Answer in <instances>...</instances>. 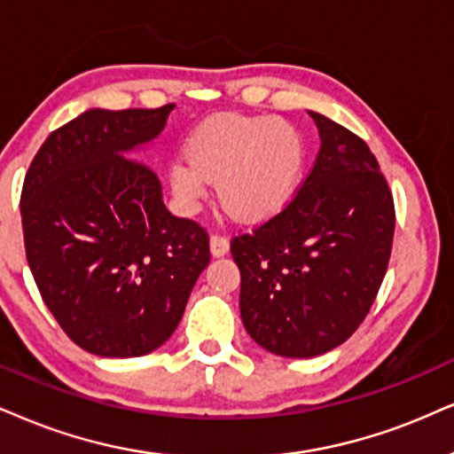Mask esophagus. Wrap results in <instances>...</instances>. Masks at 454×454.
Instances as JSON below:
<instances>
[{
  "mask_svg": "<svg viewBox=\"0 0 454 454\" xmlns=\"http://www.w3.org/2000/svg\"><path fill=\"white\" fill-rule=\"evenodd\" d=\"M210 253L212 256H225L229 253V239L223 236L210 238Z\"/></svg>",
  "mask_w": 454,
  "mask_h": 454,
  "instance_id": "esophagus-1",
  "label": "esophagus"
}]
</instances>
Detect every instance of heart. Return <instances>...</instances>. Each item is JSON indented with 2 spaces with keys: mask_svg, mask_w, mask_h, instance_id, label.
Masks as SVG:
<instances>
[{
  "mask_svg": "<svg viewBox=\"0 0 454 454\" xmlns=\"http://www.w3.org/2000/svg\"><path fill=\"white\" fill-rule=\"evenodd\" d=\"M184 161L168 170L170 192L195 210L206 183H216L221 208L239 223H261L290 204L303 181L307 145L293 121L271 115L216 114L184 141Z\"/></svg>",
  "mask_w": 454,
  "mask_h": 454,
  "instance_id": "heart-1",
  "label": "heart"
}]
</instances>
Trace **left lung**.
Wrapping results in <instances>:
<instances>
[{
	"instance_id": "8db88e82",
	"label": "left lung",
	"mask_w": 454,
	"mask_h": 454,
	"mask_svg": "<svg viewBox=\"0 0 454 454\" xmlns=\"http://www.w3.org/2000/svg\"><path fill=\"white\" fill-rule=\"evenodd\" d=\"M309 115L322 145L296 198L231 239L244 326L284 357L322 356L356 333L381 288L395 227L394 198L368 145Z\"/></svg>"
}]
</instances>
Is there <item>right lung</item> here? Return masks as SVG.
<instances>
[{"label": "right lung", "instance_id": "obj_1", "mask_svg": "<svg viewBox=\"0 0 454 454\" xmlns=\"http://www.w3.org/2000/svg\"><path fill=\"white\" fill-rule=\"evenodd\" d=\"M160 109H88L46 138L20 195L27 262L67 337L103 357L164 345L210 262L208 233L172 216L126 153L166 128Z\"/></svg>", "mask_w": 454, "mask_h": 454}]
</instances>
